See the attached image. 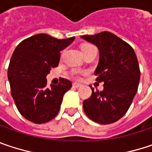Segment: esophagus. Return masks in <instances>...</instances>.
<instances>
[{"label": "esophagus", "mask_w": 152, "mask_h": 152, "mask_svg": "<svg viewBox=\"0 0 152 152\" xmlns=\"http://www.w3.org/2000/svg\"><path fill=\"white\" fill-rule=\"evenodd\" d=\"M82 86H83L82 83H73V87H74V88H76V89H77V88H80V87H82Z\"/></svg>", "instance_id": "1"}]
</instances>
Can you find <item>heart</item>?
<instances>
[{
	"instance_id": "b5f03b06",
	"label": "heart",
	"mask_w": 152,
	"mask_h": 152,
	"mask_svg": "<svg viewBox=\"0 0 152 152\" xmlns=\"http://www.w3.org/2000/svg\"><path fill=\"white\" fill-rule=\"evenodd\" d=\"M87 46H90V44H84V45H83V46H82V48H84V47H87Z\"/></svg>"
}]
</instances>
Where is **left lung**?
<instances>
[{
  "instance_id": "left-lung-1",
  "label": "left lung",
  "mask_w": 152,
  "mask_h": 152,
  "mask_svg": "<svg viewBox=\"0 0 152 152\" xmlns=\"http://www.w3.org/2000/svg\"><path fill=\"white\" fill-rule=\"evenodd\" d=\"M81 38L98 48L99 62L94 74L96 81L104 83L102 91L91 88V96L83 103V110L96 123H115L127 112L137 91L140 69L135 51L110 32Z\"/></svg>"
}]
</instances>
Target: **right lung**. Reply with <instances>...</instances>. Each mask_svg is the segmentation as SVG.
<instances>
[{
	"label": "right lung",
	"instance_id": "1",
	"mask_svg": "<svg viewBox=\"0 0 152 152\" xmlns=\"http://www.w3.org/2000/svg\"><path fill=\"white\" fill-rule=\"evenodd\" d=\"M75 37L56 39L38 34L25 39L15 48L8 66L11 95L21 116L35 124H44L57 115L70 81L61 78L57 85L47 86L46 76L58 65L60 51Z\"/></svg>",
	"mask_w": 152,
	"mask_h": 152
}]
</instances>
